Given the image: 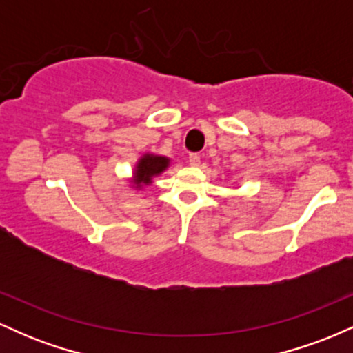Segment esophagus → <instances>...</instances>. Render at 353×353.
<instances>
[{
	"label": "esophagus",
	"mask_w": 353,
	"mask_h": 353,
	"mask_svg": "<svg viewBox=\"0 0 353 353\" xmlns=\"http://www.w3.org/2000/svg\"><path fill=\"white\" fill-rule=\"evenodd\" d=\"M189 164L190 165H199L201 164V156H199V154H196V152L189 154Z\"/></svg>",
	"instance_id": "obj_1"
}]
</instances>
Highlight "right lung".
Returning <instances> with one entry per match:
<instances>
[{
    "label": "right lung",
    "instance_id": "obj_1",
    "mask_svg": "<svg viewBox=\"0 0 353 353\" xmlns=\"http://www.w3.org/2000/svg\"><path fill=\"white\" fill-rule=\"evenodd\" d=\"M169 161L163 156H144L139 161L136 169V181L137 182H151V177L157 176L168 168Z\"/></svg>",
    "mask_w": 353,
    "mask_h": 353
}]
</instances>
